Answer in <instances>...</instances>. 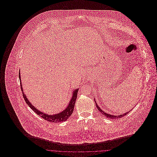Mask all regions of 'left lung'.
<instances>
[{"instance_id": "obj_1", "label": "left lung", "mask_w": 157, "mask_h": 157, "mask_svg": "<svg viewBox=\"0 0 157 157\" xmlns=\"http://www.w3.org/2000/svg\"><path fill=\"white\" fill-rule=\"evenodd\" d=\"M94 101H95V104H96V107L97 108V109H98V111H99L100 112H101L103 115H105V117H106L107 118H110V119H117V118H121V117H123L125 116L126 115H127L129 112H130V111H128V112H126V113H123V114H121V115H111V114H109V113H107L104 112L101 109H100V107L98 106V105L97 104V103H96V101H95V99H94Z\"/></svg>"}]
</instances>
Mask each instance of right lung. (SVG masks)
<instances>
[{
  "label": "right lung",
  "instance_id": "add662e5",
  "mask_svg": "<svg viewBox=\"0 0 157 157\" xmlns=\"http://www.w3.org/2000/svg\"><path fill=\"white\" fill-rule=\"evenodd\" d=\"M21 73H19V80H20V82H21V90H23L22 85L21 83ZM78 91V89H76L74 90L72 92V97L69 103V105H67V108L63 111L62 112H60L59 113L57 114H54V115H48L45 113L44 112H42L40 111H39V109H37V108H36L33 105H31V103L29 102V101L28 100V98H26V96L25 94H24V92L22 90L23 97L24 98V100H25L26 103L28 104V105L30 107L31 109H32V110L34 111V112H36L37 115H39L40 117H41L42 118H43L44 120L49 121V122H54V123H57V122H62L63 121H66L67 120V119L69 118V117L71 115V114L72 113L73 111H74V105H75V103L77 99V93Z\"/></svg>",
  "mask_w": 157,
  "mask_h": 157
}]
</instances>
